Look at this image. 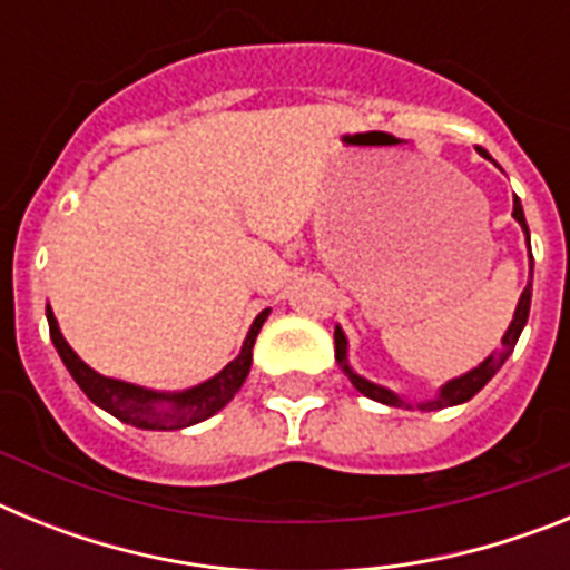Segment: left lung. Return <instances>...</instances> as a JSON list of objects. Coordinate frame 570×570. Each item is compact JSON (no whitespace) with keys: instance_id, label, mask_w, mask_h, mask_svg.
Wrapping results in <instances>:
<instances>
[{"instance_id":"8db88e82","label":"left lung","mask_w":570,"mask_h":570,"mask_svg":"<svg viewBox=\"0 0 570 570\" xmlns=\"http://www.w3.org/2000/svg\"><path fill=\"white\" fill-rule=\"evenodd\" d=\"M476 150H480V154L485 156V159H491V156H488L482 148H476ZM513 219H517V223H520L522 228H525V234H528L525 214H522V205H520V199H517V196H513ZM528 311H531V282H528L525 291H522L520 305H517V314H513V322H511V325H508L505 336H502V351H493V354L488 356V360L482 362L480 367H473V371H468V374L460 376V380L448 382V385L442 387V394L436 396L434 402H428V405H422V407H425V411H436V407L460 405V402L471 400L473 394H480L482 387H485V382L491 380V376L497 374V371H500L502 362L508 360V354H511L513 345H517V340H520L522 328H525V322H528ZM334 342H336V360L342 362V371H345V374H347V380L354 382V387H356V391H360V394H365L367 400L382 402V405H394V407L402 405L400 396H394V394H391V391H385V387L374 385V382L362 380V376H356L354 371H351V367L345 365V334H342L340 328L334 331Z\"/></svg>"}]
</instances>
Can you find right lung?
<instances>
[{"instance_id": "add662e5", "label": "right lung", "mask_w": 570, "mask_h": 570, "mask_svg": "<svg viewBox=\"0 0 570 570\" xmlns=\"http://www.w3.org/2000/svg\"><path fill=\"white\" fill-rule=\"evenodd\" d=\"M268 311H262L254 320L248 331V340L242 345V354L225 367L223 374H216L214 380L203 382L199 387H190L185 394H154V391H142V387L128 385V382L108 380V376L97 374L94 367L85 365L70 345L65 342V336L59 334V325L53 320V311L48 308V325H50V340L57 345L59 356H62L65 367L70 371V376L77 380V385L82 387L85 396H88L94 405H99L102 411L114 414L116 420L125 422V425L145 428V431H179V428L196 425V422L208 420L216 411H223L234 394L242 387L245 376L250 371V360H254V342L259 334L262 322H265Z\"/></svg>"}]
</instances>
